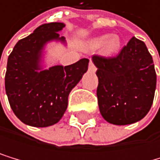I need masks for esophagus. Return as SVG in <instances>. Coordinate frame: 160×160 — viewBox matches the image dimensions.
<instances>
[{
	"label": "esophagus",
	"instance_id": "34e87169",
	"mask_svg": "<svg viewBox=\"0 0 160 160\" xmlns=\"http://www.w3.org/2000/svg\"><path fill=\"white\" fill-rule=\"evenodd\" d=\"M89 71H91V72H95L96 71V67H95V65H94L92 59H90V62H89Z\"/></svg>",
	"mask_w": 160,
	"mask_h": 160
}]
</instances>
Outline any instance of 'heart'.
Returning a JSON list of instances; mask_svg holds the SVG:
<instances>
[{
  "label": "heart",
  "instance_id": "obj_1",
  "mask_svg": "<svg viewBox=\"0 0 160 160\" xmlns=\"http://www.w3.org/2000/svg\"><path fill=\"white\" fill-rule=\"evenodd\" d=\"M102 47V52L106 55H112L118 52L121 49L122 46V40L119 35L117 34H104L101 36H98L91 40L89 43V48L93 50H96L98 48Z\"/></svg>",
  "mask_w": 160,
  "mask_h": 160
}]
</instances>
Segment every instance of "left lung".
I'll list each match as a JSON object with an SVG mask.
<instances>
[{
  "label": "left lung",
  "mask_w": 160,
  "mask_h": 160,
  "mask_svg": "<svg viewBox=\"0 0 160 160\" xmlns=\"http://www.w3.org/2000/svg\"><path fill=\"white\" fill-rule=\"evenodd\" d=\"M102 117L114 125L141 121L150 110L156 87L152 57L144 42L133 36L115 57L93 55Z\"/></svg>",
  "instance_id": "1"
}]
</instances>
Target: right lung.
Wrapping results in <instances>:
<instances>
[{
    "instance_id": "right-lung-1",
    "label": "right lung",
    "mask_w": 160,
    "mask_h": 160,
    "mask_svg": "<svg viewBox=\"0 0 160 160\" xmlns=\"http://www.w3.org/2000/svg\"><path fill=\"white\" fill-rule=\"evenodd\" d=\"M64 27L62 22L40 25L18 40L8 58L6 93L12 112L25 125L44 128L58 122L67 109L69 93L88 70L87 58L42 70V50L48 41L65 42L58 33Z\"/></svg>"
}]
</instances>
